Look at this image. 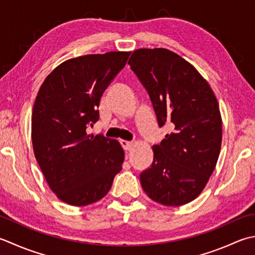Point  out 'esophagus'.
<instances>
[{"label": "esophagus", "instance_id": "34e87169", "mask_svg": "<svg viewBox=\"0 0 255 255\" xmlns=\"http://www.w3.org/2000/svg\"><path fill=\"white\" fill-rule=\"evenodd\" d=\"M121 143H122V146H123V148H124V150H125V151H129V150H130V149L132 148V142H130V141L122 140V141H121Z\"/></svg>", "mask_w": 255, "mask_h": 255}]
</instances>
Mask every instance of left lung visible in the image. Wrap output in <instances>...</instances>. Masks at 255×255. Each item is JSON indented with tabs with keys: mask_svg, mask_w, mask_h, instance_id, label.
Returning a JSON list of instances; mask_svg holds the SVG:
<instances>
[{
	"mask_svg": "<svg viewBox=\"0 0 255 255\" xmlns=\"http://www.w3.org/2000/svg\"><path fill=\"white\" fill-rule=\"evenodd\" d=\"M129 66L147 89L159 127L170 133L152 146L140 183L151 200L177 207L194 200L219 158L222 119L210 85L192 65L166 48L136 49Z\"/></svg>",
	"mask_w": 255,
	"mask_h": 255,
	"instance_id": "1",
	"label": "left lung"
}]
</instances>
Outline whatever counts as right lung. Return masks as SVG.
Wrapping results in <instances>:
<instances>
[{"instance_id":"1","label":"right lung","mask_w":255,"mask_h":255,"mask_svg":"<svg viewBox=\"0 0 255 255\" xmlns=\"http://www.w3.org/2000/svg\"><path fill=\"white\" fill-rule=\"evenodd\" d=\"M130 52L84 55L45 78L32 113L35 158L52 191L71 206H88L111 190L125 153L117 140L86 129L99 119V102Z\"/></svg>"}]
</instances>
